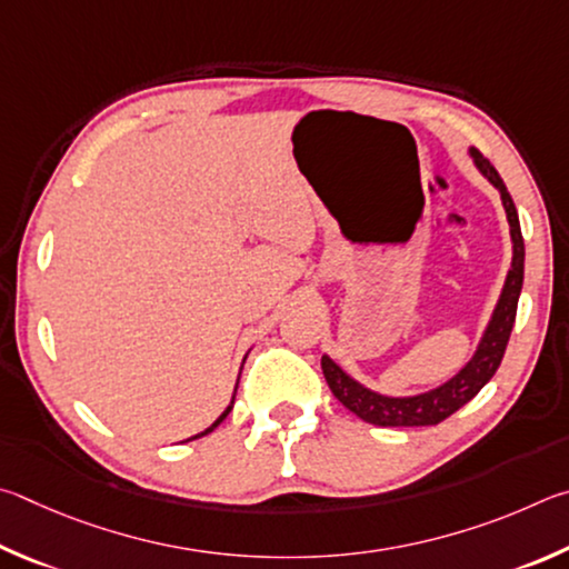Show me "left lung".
<instances>
[{"label": "left lung", "instance_id": "1", "mask_svg": "<svg viewBox=\"0 0 569 569\" xmlns=\"http://www.w3.org/2000/svg\"><path fill=\"white\" fill-rule=\"evenodd\" d=\"M475 159V167L490 179V184L500 192L502 207L507 212V222H510V237H512V267L507 272L505 287L500 300L492 312V320L487 325L480 345L452 380L435 387L430 392L412 395V397H387L380 392L367 390L365 385L352 380L340 365H335L330 357H322V372L325 380L330 385L332 395L340 400L347 410L355 412L360 420L377 425V427H425V425H440L447 417L455 415L462 405H467L472 397L482 390V387L492 380V375L500 367L507 342H510V332L517 315V300L522 292V277H525V239L520 229V217L510 192L497 174V169L485 159L477 149H470Z\"/></svg>", "mask_w": 569, "mask_h": 569}]
</instances>
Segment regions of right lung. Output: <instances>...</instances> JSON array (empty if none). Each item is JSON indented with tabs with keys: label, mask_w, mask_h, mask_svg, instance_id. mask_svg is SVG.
<instances>
[{
	"label": "right lung",
	"mask_w": 569,
	"mask_h": 569,
	"mask_svg": "<svg viewBox=\"0 0 569 569\" xmlns=\"http://www.w3.org/2000/svg\"><path fill=\"white\" fill-rule=\"evenodd\" d=\"M234 395H237V387H234ZM234 395H232V402H229V405H227V410H224L222 415H219V417H217V420H214L212 425H209L204 432H199V435H194V437H189V440H197V437H204V435H209V432H212V430H214V427H217L219 422H222V420H224V417H227L229 412H232V407H234ZM189 440H187V442H189Z\"/></svg>",
	"instance_id": "right-lung-1"
}]
</instances>
